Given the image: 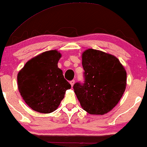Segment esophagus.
Listing matches in <instances>:
<instances>
[{
  "label": "esophagus",
  "mask_w": 147,
  "mask_h": 147,
  "mask_svg": "<svg viewBox=\"0 0 147 147\" xmlns=\"http://www.w3.org/2000/svg\"><path fill=\"white\" fill-rule=\"evenodd\" d=\"M74 84H75V80H71V81L70 82V84H71V87H73L74 85Z\"/></svg>",
  "instance_id": "34e87169"
}]
</instances>
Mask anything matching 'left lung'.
Returning <instances> with one entry per match:
<instances>
[{"label":"left lung","mask_w":147,"mask_h":147,"mask_svg":"<svg viewBox=\"0 0 147 147\" xmlns=\"http://www.w3.org/2000/svg\"><path fill=\"white\" fill-rule=\"evenodd\" d=\"M82 58L85 82L74 84V92L88 113L104 115L121 99L126 90V71L117 57L100 50L86 49Z\"/></svg>","instance_id":"left-lung-1"}]
</instances>
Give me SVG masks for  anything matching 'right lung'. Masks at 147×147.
<instances>
[{
  "label": "right lung",
  "mask_w": 147,
  "mask_h": 147,
  "mask_svg": "<svg viewBox=\"0 0 147 147\" xmlns=\"http://www.w3.org/2000/svg\"><path fill=\"white\" fill-rule=\"evenodd\" d=\"M61 54L45 51L29 60L17 74L18 89L25 103L40 113L53 112L71 85L57 66Z\"/></svg>",
  "instance_id": "1"
}]
</instances>
